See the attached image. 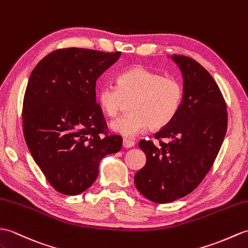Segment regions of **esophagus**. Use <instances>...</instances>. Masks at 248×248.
<instances>
[{
	"instance_id": "1",
	"label": "esophagus",
	"mask_w": 248,
	"mask_h": 248,
	"mask_svg": "<svg viewBox=\"0 0 248 248\" xmlns=\"http://www.w3.org/2000/svg\"><path fill=\"white\" fill-rule=\"evenodd\" d=\"M123 146H124V148H125V149L132 148V147L135 146V142H134L133 140H128V138H124Z\"/></svg>"
}]
</instances>
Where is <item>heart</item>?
<instances>
[{"instance_id": "1", "label": "heart", "mask_w": 248, "mask_h": 248, "mask_svg": "<svg viewBox=\"0 0 248 248\" xmlns=\"http://www.w3.org/2000/svg\"><path fill=\"white\" fill-rule=\"evenodd\" d=\"M118 86L105 85L98 100L108 117H117L131 101V113L111 124L113 131L134 137L150 128L159 130L169 124L183 102L184 86L176 77L135 65L119 74Z\"/></svg>"}]
</instances>
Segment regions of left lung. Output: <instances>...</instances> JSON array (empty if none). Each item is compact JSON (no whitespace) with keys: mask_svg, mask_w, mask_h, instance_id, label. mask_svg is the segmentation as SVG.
<instances>
[{"mask_svg":"<svg viewBox=\"0 0 248 248\" xmlns=\"http://www.w3.org/2000/svg\"><path fill=\"white\" fill-rule=\"evenodd\" d=\"M184 77V97L172 122L154 134L156 142L138 146L147 163L134 176L138 191L154 203L166 204L192 192L204 180L227 131V107L211 75L199 62L172 56Z\"/></svg>","mask_w":248,"mask_h":248,"instance_id":"left-lung-1","label":"left lung"}]
</instances>
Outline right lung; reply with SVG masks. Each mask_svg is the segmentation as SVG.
Instances as JSON below:
<instances>
[{"label":"right lung","mask_w":248,"mask_h":248,"mask_svg":"<svg viewBox=\"0 0 248 248\" xmlns=\"http://www.w3.org/2000/svg\"><path fill=\"white\" fill-rule=\"evenodd\" d=\"M122 51L68 47L51 51L33 68L23 99V134L34 162L57 191L77 195L93 185L107 154L123 137L110 134L96 81Z\"/></svg>","instance_id":"obj_1"}]
</instances>
